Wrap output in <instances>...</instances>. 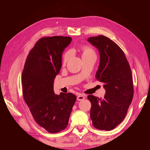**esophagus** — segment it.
<instances>
[{
	"instance_id": "obj_1",
	"label": "esophagus",
	"mask_w": 150,
	"mask_h": 150,
	"mask_svg": "<svg viewBox=\"0 0 150 150\" xmlns=\"http://www.w3.org/2000/svg\"><path fill=\"white\" fill-rule=\"evenodd\" d=\"M84 99H85V96L83 94H79L77 97V100L78 101H81V100H83Z\"/></svg>"
}]
</instances>
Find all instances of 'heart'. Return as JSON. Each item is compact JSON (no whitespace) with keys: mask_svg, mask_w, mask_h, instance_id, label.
Wrapping results in <instances>:
<instances>
[{"mask_svg":"<svg viewBox=\"0 0 150 150\" xmlns=\"http://www.w3.org/2000/svg\"><path fill=\"white\" fill-rule=\"evenodd\" d=\"M80 49L82 52V57L89 56H95L94 51L92 48H91L89 46H82L80 47ZM71 56V52L70 51H67L62 56V64H66L69 60V59Z\"/></svg>","mask_w":150,"mask_h":150,"instance_id":"heart-1","label":"heart"}]
</instances>
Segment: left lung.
I'll use <instances>...</instances> for the list:
<instances>
[{"label":"left lung","mask_w":150,"mask_h":150,"mask_svg":"<svg viewBox=\"0 0 150 150\" xmlns=\"http://www.w3.org/2000/svg\"><path fill=\"white\" fill-rule=\"evenodd\" d=\"M88 41L99 51L100 62L96 79L104 83L103 98L89 95L90 117L94 128L111 131L123 121L133 98L132 74L122 49L104 35L91 37Z\"/></svg>","instance_id":"obj_1"}]
</instances>
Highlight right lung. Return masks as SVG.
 Returning a JSON list of instances; mask_svg holds the SVG:
<instances>
[{"mask_svg": "<svg viewBox=\"0 0 150 150\" xmlns=\"http://www.w3.org/2000/svg\"><path fill=\"white\" fill-rule=\"evenodd\" d=\"M71 40L64 36L40 39L27 57L22 74L24 101L36 122L51 133L66 128L76 100L71 93L56 94L53 86L62 54Z\"/></svg>", "mask_w": 150, "mask_h": 150, "instance_id": "obj_1", "label": "right lung"}]
</instances>
